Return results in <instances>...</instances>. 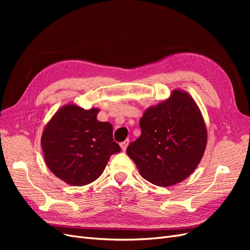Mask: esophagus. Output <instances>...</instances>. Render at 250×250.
I'll return each mask as SVG.
<instances>
[{
  "instance_id": "obj_1",
  "label": "esophagus",
  "mask_w": 250,
  "mask_h": 250,
  "mask_svg": "<svg viewBox=\"0 0 250 250\" xmlns=\"http://www.w3.org/2000/svg\"><path fill=\"white\" fill-rule=\"evenodd\" d=\"M129 145V140H126V141H124V142H122L120 144V146H121V149H122L123 151H125L126 149H127V146Z\"/></svg>"
}]
</instances>
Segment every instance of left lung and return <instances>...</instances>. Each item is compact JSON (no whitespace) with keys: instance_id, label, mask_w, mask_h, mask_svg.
Wrapping results in <instances>:
<instances>
[{"instance_id":"1","label":"left lung","mask_w":250,"mask_h":250,"mask_svg":"<svg viewBox=\"0 0 250 250\" xmlns=\"http://www.w3.org/2000/svg\"><path fill=\"white\" fill-rule=\"evenodd\" d=\"M141 135L126 152L143 178L158 187L175 186L197 168L208 142L207 126L195 100L183 89L148 107Z\"/></svg>"}]
</instances>
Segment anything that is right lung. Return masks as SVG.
I'll return each instance as SVG.
<instances>
[{
    "label": "right lung",
    "mask_w": 250,
    "mask_h": 250,
    "mask_svg": "<svg viewBox=\"0 0 250 250\" xmlns=\"http://www.w3.org/2000/svg\"><path fill=\"white\" fill-rule=\"evenodd\" d=\"M99 108L69 103L60 107L42 134L43 158L50 171L65 184L81 187L99 178L120 146L112 126L97 120Z\"/></svg>",
    "instance_id": "right-lung-1"
}]
</instances>
